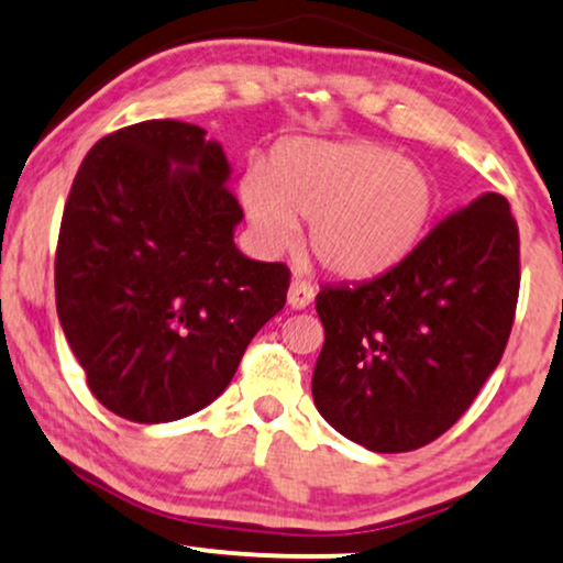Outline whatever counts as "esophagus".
<instances>
[{
    "instance_id": "1",
    "label": "esophagus",
    "mask_w": 563,
    "mask_h": 563,
    "mask_svg": "<svg viewBox=\"0 0 563 563\" xmlns=\"http://www.w3.org/2000/svg\"><path fill=\"white\" fill-rule=\"evenodd\" d=\"M311 301H314V288L306 280H294L288 288V306L290 309H306Z\"/></svg>"
}]
</instances>
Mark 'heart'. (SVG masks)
Segmentation results:
<instances>
[{
    "mask_svg": "<svg viewBox=\"0 0 563 563\" xmlns=\"http://www.w3.org/2000/svg\"><path fill=\"white\" fill-rule=\"evenodd\" d=\"M241 202L267 249L296 244L298 220H309L319 265L343 280H368L418 246L437 191L421 166L389 147L298 140L277 151L267 176H249Z\"/></svg>",
    "mask_w": 563,
    "mask_h": 563,
    "instance_id": "1",
    "label": "heart"
}]
</instances>
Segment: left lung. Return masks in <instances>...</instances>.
I'll use <instances>...</instances> for the list:
<instances>
[{
	"label": "left lung",
	"mask_w": 563,
	"mask_h": 563,
	"mask_svg": "<svg viewBox=\"0 0 563 563\" xmlns=\"http://www.w3.org/2000/svg\"><path fill=\"white\" fill-rule=\"evenodd\" d=\"M517 294V223L507 199L486 191L384 275L319 290L317 410L372 452L426 446L499 366Z\"/></svg>",
	"instance_id": "left-lung-1"
}]
</instances>
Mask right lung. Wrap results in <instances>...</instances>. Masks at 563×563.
<instances>
[{
    "label": "right lung",
    "mask_w": 563,
    "mask_h": 563,
    "mask_svg": "<svg viewBox=\"0 0 563 563\" xmlns=\"http://www.w3.org/2000/svg\"><path fill=\"white\" fill-rule=\"evenodd\" d=\"M223 145L153 119L90 147L64 208L56 314L90 393L134 423H168L229 387L286 306L290 273L239 252L244 220Z\"/></svg>",
    "instance_id": "1"
}]
</instances>
